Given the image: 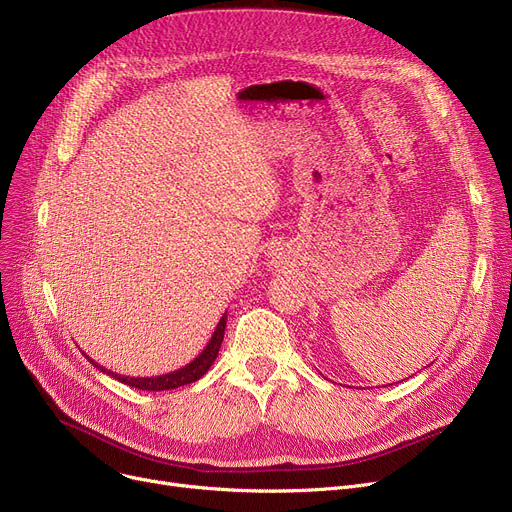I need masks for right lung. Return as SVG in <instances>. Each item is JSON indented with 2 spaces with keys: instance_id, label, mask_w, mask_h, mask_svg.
<instances>
[{
  "instance_id": "right-lung-1",
  "label": "right lung",
  "mask_w": 512,
  "mask_h": 512,
  "mask_svg": "<svg viewBox=\"0 0 512 512\" xmlns=\"http://www.w3.org/2000/svg\"><path fill=\"white\" fill-rule=\"evenodd\" d=\"M226 319L228 315L224 313L220 324L215 326V332L211 334V340L207 342V346L201 351L199 357H195L191 363H186L184 367L176 369V371H170V373H164V375H155V378H130V375H120V373H114V371H107L103 365L95 363L93 359H87L103 373L112 375L114 380L130 386V388H137V390H147V392H159V390H174V388H180V386H186V384H193L197 380H201L203 375L207 373V369L213 365L215 357H218L220 353V346H222V340H224V330H226Z\"/></svg>"
}]
</instances>
